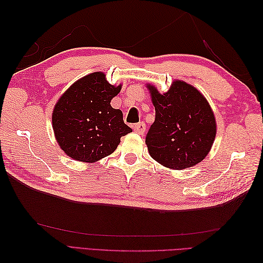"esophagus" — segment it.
I'll return each mask as SVG.
<instances>
[{"label": "esophagus", "instance_id": "1", "mask_svg": "<svg viewBox=\"0 0 263 263\" xmlns=\"http://www.w3.org/2000/svg\"><path fill=\"white\" fill-rule=\"evenodd\" d=\"M133 130H135L137 133H140V135H142V133L146 132V124H144L143 122L137 123V124L133 125Z\"/></svg>", "mask_w": 263, "mask_h": 263}]
</instances>
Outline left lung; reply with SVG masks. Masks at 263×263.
<instances>
[{
    "label": "left lung",
    "instance_id": "8db88e82",
    "mask_svg": "<svg viewBox=\"0 0 263 263\" xmlns=\"http://www.w3.org/2000/svg\"><path fill=\"white\" fill-rule=\"evenodd\" d=\"M155 106V122L146 143L152 157L173 170L197 165L208 155L216 137V121L209 103L198 89L176 80L159 93L148 86Z\"/></svg>",
    "mask_w": 263,
    "mask_h": 263
}]
</instances>
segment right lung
Wrapping results in <instances>:
<instances>
[{"label":"right lung","instance_id":"obj_1","mask_svg":"<svg viewBox=\"0 0 263 263\" xmlns=\"http://www.w3.org/2000/svg\"><path fill=\"white\" fill-rule=\"evenodd\" d=\"M103 72L81 78L57 103L52 115L55 138L61 149L78 161L93 163L115 152L121 137L132 131L110 100L121 90Z\"/></svg>","mask_w":263,"mask_h":263}]
</instances>
